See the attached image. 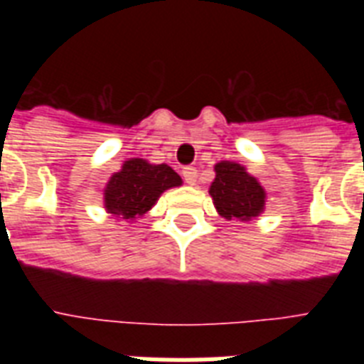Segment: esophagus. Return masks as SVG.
<instances>
[{
  "label": "esophagus",
  "mask_w": 364,
  "mask_h": 364,
  "mask_svg": "<svg viewBox=\"0 0 364 364\" xmlns=\"http://www.w3.org/2000/svg\"><path fill=\"white\" fill-rule=\"evenodd\" d=\"M183 179L188 185H196V179H198V170L193 168V166H188V168H183Z\"/></svg>",
  "instance_id": "esophagus-1"
}]
</instances>
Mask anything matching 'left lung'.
<instances>
[{"label": "left lung", "mask_w": 364, "mask_h": 364, "mask_svg": "<svg viewBox=\"0 0 364 364\" xmlns=\"http://www.w3.org/2000/svg\"><path fill=\"white\" fill-rule=\"evenodd\" d=\"M213 170L215 179L210 185V196L219 215L227 221H251L264 211V187L245 166L221 160Z\"/></svg>", "instance_id": "8db88e82"}]
</instances>
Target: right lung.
Segmentation results:
<instances>
[{
  "instance_id": "right-lung-1",
  "label": "right lung",
  "mask_w": 364,
  "mask_h": 364,
  "mask_svg": "<svg viewBox=\"0 0 364 364\" xmlns=\"http://www.w3.org/2000/svg\"><path fill=\"white\" fill-rule=\"evenodd\" d=\"M177 171L168 164H151L145 159H128L121 170L105 183L104 208L117 219L136 223L141 219L168 188L181 187Z\"/></svg>"
}]
</instances>
